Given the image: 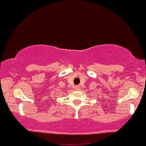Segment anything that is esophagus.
I'll use <instances>...</instances> for the list:
<instances>
[{
  "instance_id": "1",
  "label": "esophagus",
  "mask_w": 146,
  "mask_h": 146,
  "mask_svg": "<svg viewBox=\"0 0 146 146\" xmlns=\"http://www.w3.org/2000/svg\"><path fill=\"white\" fill-rule=\"evenodd\" d=\"M75 89H76V90H77V91L80 90V87L78 86H75Z\"/></svg>"
}]
</instances>
